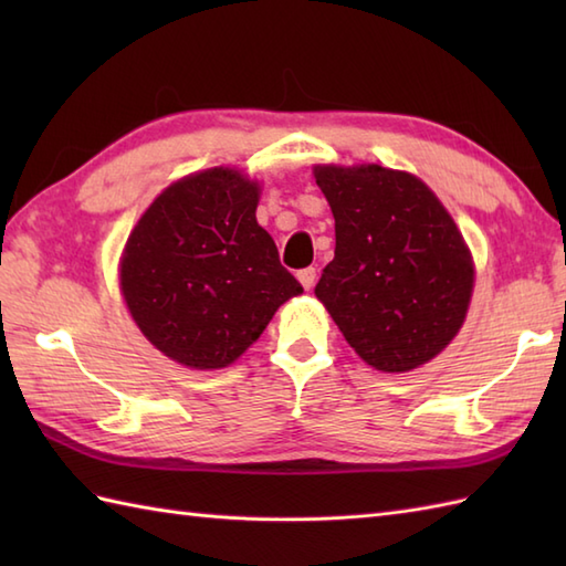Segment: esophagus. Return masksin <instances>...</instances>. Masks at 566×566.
I'll use <instances>...</instances> for the list:
<instances>
[{"instance_id":"esophagus-1","label":"esophagus","mask_w":566,"mask_h":566,"mask_svg":"<svg viewBox=\"0 0 566 566\" xmlns=\"http://www.w3.org/2000/svg\"><path fill=\"white\" fill-rule=\"evenodd\" d=\"M298 282H302V286H304V290L308 292L311 290V286H314L316 284V270L314 268H304V270H298Z\"/></svg>"}]
</instances>
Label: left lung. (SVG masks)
I'll list each match as a JSON object with an SVG mask.
<instances>
[{
  "label": "left lung",
  "instance_id": "8db88e82",
  "mask_svg": "<svg viewBox=\"0 0 566 566\" xmlns=\"http://www.w3.org/2000/svg\"><path fill=\"white\" fill-rule=\"evenodd\" d=\"M314 175L335 219V258L316 296L367 365L428 363L460 331L474 284L452 216L413 175L379 165Z\"/></svg>",
  "mask_w": 566,
  "mask_h": 566
}]
</instances>
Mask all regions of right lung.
Returning <instances> with one entry per match:
<instances>
[{
    "instance_id": "add662e5",
    "label": "right lung",
    "mask_w": 566,
    "mask_h": 566,
    "mask_svg": "<svg viewBox=\"0 0 566 566\" xmlns=\"http://www.w3.org/2000/svg\"><path fill=\"white\" fill-rule=\"evenodd\" d=\"M260 189L233 170L179 179L150 203L122 260V290L143 335L195 369L231 365L302 294L258 223Z\"/></svg>"
}]
</instances>
